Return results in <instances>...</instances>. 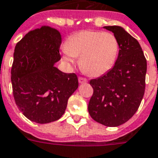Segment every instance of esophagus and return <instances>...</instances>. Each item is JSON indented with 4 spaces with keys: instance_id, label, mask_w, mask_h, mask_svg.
I'll return each mask as SVG.
<instances>
[{
    "instance_id": "obj_1",
    "label": "esophagus",
    "mask_w": 158,
    "mask_h": 158,
    "mask_svg": "<svg viewBox=\"0 0 158 158\" xmlns=\"http://www.w3.org/2000/svg\"><path fill=\"white\" fill-rule=\"evenodd\" d=\"M79 84H85V83H87V79H85V78H82V77H79Z\"/></svg>"
}]
</instances>
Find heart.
Returning a JSON list of instances; mask_svg holds the SVG:
<instances>
[{"label":"heart","mask_w":158,"mask_h":158,"mask_svg":"<svg viewBox=\"0 0 158 158\" xmlns=\"http://www.w3.org/2000/svg\"><path fill=\"white\" fill-rule=\"evenodd\" d=\"M120 43L110 32L82 31L68 37L62 59L70 65L79 58V67L92 77H100L113 69L117 60Z\"/></svg>","instance_id":"obj_1"}]
</instances>
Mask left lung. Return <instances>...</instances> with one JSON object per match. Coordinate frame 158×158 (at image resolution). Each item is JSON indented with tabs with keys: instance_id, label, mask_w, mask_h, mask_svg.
<instances>
[{
	"instance_id": "left-lung-1",
	"label": "left lung",
	"mask_w": 158,
	"mask_h": 158,
	"mask_svg": "<svg viewBox=\"0 0 158 158\" xmlns=\"http://www.w3.org/2000/svg\"><path fill=\"white\" fill-rule=\"evenodd\" d=\"M103 28L117 37L120 50L113 69L89 81L94 94L88 110L98 123L115 127L126 123L138 110L145 92L147 60L138 41L123 27Z\"/></svg>"
}]
</instances>
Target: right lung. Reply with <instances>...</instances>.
<instances>
[{
	"mask_svg": "<svg viewBox=\"0 0 158 158\" xmlns=\"http://www.w3.org/2000/svg\"><path fill=\"white\" fill-rule=\"evenodd\" d=\"M60 32L49 26L29 31L17 43L11 68L15 102L30 121L50 123L60 119L68 100L79 87L75 73L62 72Z\"/></svg>",
	"mask_w": 158,
	"mask_h": 158,
	"instance_id": "1",
	"label": "right lung"
}]
</instances>
